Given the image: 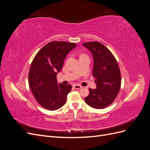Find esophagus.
Masks as SVG:
<instances>
[{
	"mask_svg": "<svg viewBox=\"0 0 150 150\" xmlns=\"http://www.w3.org/2000/svg\"><path fill=\"white\" fill-rule=\"evenodd\" d=\"M73 87H74V89H79L82 88V86H80V85H78V84H74L73 86Z\"/></svg>",
	"mask_w": 150,
	"mask_h": 150,
	"instance_id": "esophagus-1",
	"label": "esophagus"
}]
</instances>
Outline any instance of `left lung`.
<instances>
[{
  "mask_svg": "<svg viewBox=\"0 0 150 150\" xmlns=\"http://www.w3.org/2000/svg\"><path fill=\"white\" fill-rule=\"evenodd\" d=\"M91 52L94 63L93 76L96 78V88L89 89L86 104L95 109H103L111 104L116 98L121 87V72L115 57L100 42L83 44Z\"/></svg>",
  "mask_w": 150,
  "mask_h": 150,
  "instance_id": "1",
  "label": "left lung"
}]
</instances>
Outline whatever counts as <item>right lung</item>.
I'll return each instance as SVG.
<instances>
[{
	"mask_svg": "<svg viewBox=\"0 0 150 150\" xmlns=\"http://www.w3.org/2000/svg\"><path fill=\"white\" fill-rule=\"evenodd\" d=\"M76 44L54 41L47 44L36 54L29 72V84L36 101L47 110H56L64 105L72 88L70 84H58L56 76L67 54Z\"/></svg>",
	"mask_w": 150,
	"mask_h": 150,
	"instance_id": "1",
	"label": "right lung"
}]
</instances>
